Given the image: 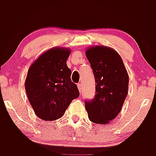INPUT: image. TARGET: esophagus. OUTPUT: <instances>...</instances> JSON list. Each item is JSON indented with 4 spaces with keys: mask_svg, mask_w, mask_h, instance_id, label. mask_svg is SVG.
Masks as SVG:
<instances>
[{
    "mask_svg": "<svg viewBox=\"0 0 156 156\" xmlns=\"http://www.w3.org/2000/svg\"><path fill=\"white\" fill-rule=\"evenodd\" d=\"M77 87H78V89H79L80 92H81V87H82V84H81L80 83H77Z\"/></svg>",
    "mask_w": 156,
    "mask_h": 156,
    "instance_id": "obj_1",
    "label": "esophagus"
}]
</instances>
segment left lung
<instances>
[{"label": "left lung", "mask_w": 156, "mask_h": 156, "mask_svg": "<svg viewBox=\"0 0 156 156\" xmlns=\"http://www.w3.org/2000/svg\"><path fill=\"white\" fill-rule=\"evenodd\" d=\"M94 76L95 95L85 100L91 122L105 124L120 112L128 91L129 76L119 55L108 47L97 46L86 51Z\"/></svg>", "instance_id": "obj_1"}]
</instances>
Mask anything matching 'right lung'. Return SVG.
Listing matches in <instances>:
<instances>
[{
    "label": "right lung",
    "mask_w": 156,
    "mask_h": 156,
    "mask_svg": "<svg viewBox=\"0 0 156 156\" xmlns=\"http://www.w3.org/2000/svg\"><path fill=\"white\" fill-rule=\"evenodd\" d=\"M69 49L48 50L29 69L25 88L35 114L44 120L61 118L73 99L80 96L71 80V69L66 65Z\"/></svg>",
    "instance_id": "1"
}]
</instances>
